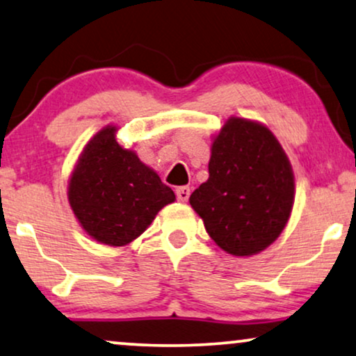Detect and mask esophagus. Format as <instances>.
<instances>
[{
  "mask_svg": "<svg viewBox=\"0 0 356 356\" xmlns=\"http://www.w3.org/2000/svg\"><path fill=\"white\" fill-rule=\"evenodd\" d=\"M189 194H191V189H189V186H178V188H177V197H178V201L186 202L188 199H189Z\"/></svg>",
  "mask_w": 356,
  "mask_h": 356,
  "instance_id": "1",
  "label": "esophagus"
}]
</instances>
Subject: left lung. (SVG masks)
Wrapping results in <instances>:
<instances>
[{
	"mask_svg": "<svg viewBox=\"0 0 356 356\" xmlns=\"http://www.w3.org/2000/svg\"><path fill=\"white\" fill-rule=\"evenodd\" d=\"M293 199V170L275 136L233 116L213 139L209 179L189 204L223 251L252 256L279 238Z\"/></svg>",
	"mask_w": 356,
	"mask_h": 356,
	"instance_id": "left-lung-1",
	"label": "left lung"
}]
</instances>
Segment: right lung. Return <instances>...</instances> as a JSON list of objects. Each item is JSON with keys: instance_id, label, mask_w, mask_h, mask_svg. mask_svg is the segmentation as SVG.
<instances>
[{"instance_id": "add662e5", "label": "right lung", "mask_w": 356, "mask_h": 356, "mask_svg": "<svg viewBox=\"0 0 356 356\" xmlns=\"http://www.w3.org/2000/svg\"><path fill=\"white\" fill-rule=\"evenodd\" d=\"M67 199L94 240L124 246L145 232L160 209L175 201V193L133 150L116 143L115 126H106L82 150Z\"/></svg>"}]
</instances>
